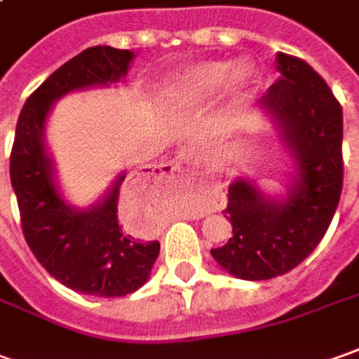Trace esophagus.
Returning a JSON list of instances; mask_svg holds the SVG:
<instances>
[{"mask_svg":"<svg viewBox=\"0 0 359 359\" xmlns=\"http://www.w3.org/2000/svg\"><path fill=\"white\" fill-rule=\"evenodd\" d=\"M194 158H196V156H194V151L182 150V151H177V156H175V158H172V160H170V165H172V170H177L182 163L194 162Z\"/></svg>","mask_w":359,"mask_h":359,"instance_id":"1","label":"esophagus"}]
</instances>
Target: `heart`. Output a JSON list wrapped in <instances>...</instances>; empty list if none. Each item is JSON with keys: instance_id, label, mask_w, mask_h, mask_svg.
Wrapping results in <instances>:
<instances>
[{"instance_id": "heart-1", "label": "heart", "mask_w": 359, "mask_h": 359, "mask_svg": "<svg viewBox=\"0 0 359 359\" xmlns=\"http://www.w3.org/2000/svg\"><path fill=\"white\" fill-rule=\"evenodd\" d=\"M255 79V65L239 61H201L189 65L170 76L160 93V104L165 110H185L211 100L225 86L227 107H237Z\"/></svg>"}]
</instances>
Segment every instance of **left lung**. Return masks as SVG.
Returning <instances> with one entry per match:
<instances>
[{"label":"left lung","mask_w":359,"mask_h":359,"mask_svg":"<svg viewBox=\"0 0 359 359\" xmlns=\"http://www.w3.org/2000/svg\"><path fill=\"white\" fill-rule=\"evenodd\" d=\"M276 83L259 98L294 162L283 197L237 177L223 211L233 237L213 259L243 280H269L292 271L318 247L342 194V107L309 62L276 53Z\"/></svg>","instance_id":"1"}]
</instances>
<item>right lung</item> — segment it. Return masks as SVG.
I'll use <instances>...</instances> for the list:
<instances>
[{"mask_svg": "<svg viewBox=\"0 0 359 359\" xmlns=\"http://www.w3.org/2000/svg\"><path fill=\"white\" fill-rule=\"evenodd\" d=\"M132 59L134 53L128 49L96 45L59 67L27 98L17 120L9 160L29 249L59 283L93 297H126L146 285L160 255V243L136 239L118 225L124 172L90 208L67 203L47 151L45 128L59 98L74 90L120 83L128 74Z\"/></svg>", "mask_w": 359, "mask_h": 359, "instance_id": "add662e5", "label": "right lung"}]
</instances>
